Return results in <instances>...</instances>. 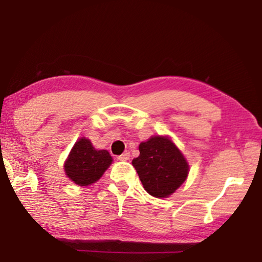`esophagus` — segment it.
I'll return each mask as SVG.
<instances>
[{"label":"esophagus","mask_w":262,"mask_h":262,"mask_svg":"<svg viewBox=\"0 0 262 262\" xmlns=\"http://www.w3.org/2000/svg\"><path fill=\"white\" fill-rule=\"evenodd\" d=\"M128 159H130V152L128 151L121 154V155L118 156V160H120V161H127Z\"/></svg>","instance_id":"1"}]
</instances>
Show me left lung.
Segmentation results:
<instances>
[{
	"mask_svg": "<svg viewBox=\"0 0 262 262\" xmlns=\"http://www.w3.org/2000/svg\"><path fill=\"white\" fill-rule=\"evenodd\" d=\"M143 187L155 198H168L186 181L189 164L169 136H151L132 160Z\"/></svg>",
	"mask_w": 262,
	"mask_h": 262,
	"instance_id": "1",
	"label": "left lung"
}]
</instances>
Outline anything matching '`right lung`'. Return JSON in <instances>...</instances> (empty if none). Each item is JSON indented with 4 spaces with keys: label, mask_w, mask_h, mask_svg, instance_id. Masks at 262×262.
Masks as SVG:
<instances>
[{
    "label": "right lung",
    "mask_w": 262,
    "mask_h": 262,
    "mask_svg": "<svg viewBox=\"0 0 262 262\" xmlns=\"http://www.w3.org/2000/svg\"><path fill=\"white\" fill-rule=\"evenodd\" d=\"M112 162V156L107 150L95 149L91 139L81 137L64 162V173L74 184L81 187L89 186L102 177Z\"/></svg>",
    "instance_id": "1"
}]
</instances>
